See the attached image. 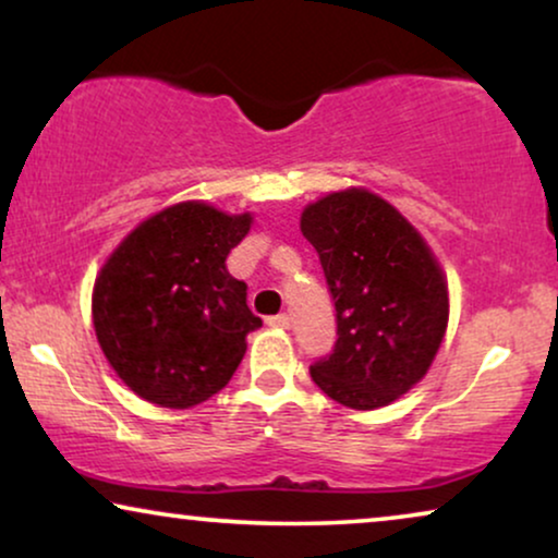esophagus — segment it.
I'll use <instances>...</instances> for the list:
<instances>
[{
	"mask_svg": "<svg viewBox=\"0 0 558 558\" xmlns=\"http://www.w3.org/2000/svg\"><path fill=\"white\" fill-rule=\"evenodd\" d=\"M266 325H269V327H279V330H287V327L292 325V317H289L287 312H281V315H274V317L266 319Z\"/></svg>",
	"mask_w": 558,
	"mask_h": 558,
	"instance_id": "esophagus-1",
	"label": "esophagus"
}]
</instances>
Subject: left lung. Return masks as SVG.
<instances>
[{
	"mask_svg": "<svg viewBox=\"0 0 558 558\" xmlns=\"http://www.w3.org/2000/svg\"><path fill=\"white\" fill-rule=\"evenodd\" d=\"M335 302L338 340L310 376L342 407H388L424 378L447 330V281L422 235L368 190L302 213Z\"/></svg>",
	"mask_w": 558,
	"mask_h": 558,
	"instance_id": "obj_1",
	"label": "left lung"
}]
</instances>
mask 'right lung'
Listing matches in <instances>:
<instances>
[{
  "label": "right lung",
  "instance_id": "right-lung-1",
  "mask_svg": "<svg viewBox=\"0 0 558 558\" xmlns=\"http://www.w3.org/2000/svg\"><path fill=\"white\" fill-rule=\"evenodd\" d=\"M251 216L172 205L121 241L94 287V327L111 368L136 396L190 409L218 393L262 327L246 284L226 269Z\"/></svg>",
  "mask_w": 558,
  "mask_h": 558
}]
</instances>
